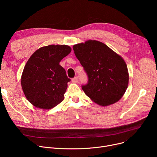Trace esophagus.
<instances>
[{
    "instance_id": "obj_1",
    "label": "esophagus",
    "mask_w": 157,
    "mask_h": 157,
    "mask_svg": "<svg viewBox=\"0 0 157 157\" xmlns=\"http://www.w3.org/2000/svg\"><path fill=\"white\" fill-rule=\"evenodd\" d=\"M72 81L73 82V83H78V77L76 76V77H74V78H72Z\"/></svg>"
}]
</instances>
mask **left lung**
<instances>
[{"instance_id": "left-lung-1", "label": "left lung", "mask_w": 157, "mask_h": 157, "mask_svg": "<svg viewBox=\"0 0 157 157\" xmlns=\"http://www.w3.org/2000/svg\"><path fill=\"white\" fill-rule=\"evenodd\" d=\"M73 49L88 76L87 84L82 85L85 94L102 106L118 102L128 84L124 60L108 46L95 40L74 45Z\"/></svg>"}]
</instances>
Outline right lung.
Segmentation results:
<instances>
[{
  "mask_svg": "<svg viewBox=\"0 0 157 157\" xmlns=\"http://www.w3.org/2000/svg\"><path fill=\"white\" fill-rule=\"evenodd\" d=\"M71 52L67 45H49L38 49L27 61L21 84L27 100L36 108L49 109L63 100L71 79L59 63Z\"/></svg>",
  "mask_w": 157,
  "mask_h": 157,
  "instance_id": "obj_1",
  "label": "right lung"
}]
</instances>
